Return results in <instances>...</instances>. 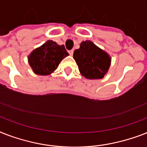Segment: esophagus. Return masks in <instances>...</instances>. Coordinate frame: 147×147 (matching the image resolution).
<instances>
[{"label":"esophagus","instance_id":"esophagus-1","mask_svg":"<svg viewBox=\"0 0 147 147\" xmlns=\"http://www.w3.org/2000/svg\"><path fill=\"white\" fill-rule=\"evenodd\" d=\"M73 52H74L73 49H71V50H69V55H73Z\"/></svg>","mask_w":147,"mask_h":147}]
</instances>
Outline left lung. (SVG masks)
Segmentation results:
<instances>
[{
	"instance_id": "left-lung-1",
	"label": "left lung",
	"mask_w": 147,
	"mask_h": 147,
	"mask_svg": "<svg viewBox=\"0 0 147 147\" xmlns=\"http://www.w3.org/2000/svg\"><path fill=\"white\" fill-rule=\"evenodd\" d=\"M80 73L88 79L104 78L111 65V57L90 40L81 42L80 48L73 53Z\"/></svg>"
}]
</instances>
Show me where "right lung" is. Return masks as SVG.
<instances>
[{
  "label": "right lung",
  "mask_w": 147,
  "mask_h": 147,
  "mask_svg": "<svg viewBox=\"0 0 147 147\" xmlns=\"http://www.w3.org/2000/svg\"><path fill=\"white\" fill-rule=\"evenodd\" d=\"M69 55L64 45L60 46L53 40H48L30 54L28 62L34 73L48 76L53 73L60 62Z\"/></svg>",
  "instance_id": "obj_1"
}]
</instances>
